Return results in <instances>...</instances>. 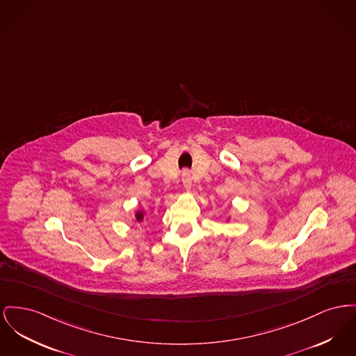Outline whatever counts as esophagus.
Returning <instances> with one entry per match:
<instances>
[{
    "label": "esophagus",
    "mask_w": 356,
    "mask_h": 356,
    "mask_svg": "<svg viewBox=\"0 0 356 356\" xmlns=\"http://www.w3.org/2000/svg\"><path fill=\"white\" fill-rule=\"evenodd\" d=\"M181 183L184 186V188L191 189L192 187V179H191V175H189L188 170H184L183 175H181Z\"/></svg>",
    "instance_id": "1"
}]
</instances>
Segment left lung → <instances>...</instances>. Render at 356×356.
<instances>
[{
  "label": "left lung",
  "mask_w": 356,
  "mask_h": 356,
  "mask_svg": "<svg viewBox=\"0 0 356 356\" xmlns=\"http://www.w3.org/2000/svg\"><path fill=\"white\" fill-rule=\"evenodd\" d=\"M229 220H230V218H229V219H227V222H229Z\"/></svg>",
  "instance_id": "obj_1"
}]
</instances>
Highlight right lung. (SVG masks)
<instances>
[{
	"label": "right lung",
	"mask_w": 356,
	"mask_h": 356,
	"mask_svg": "<svg viewBox=\"0 0 356 356\" xmlns=\"http://www.w3.org/2000/svg\"><path fill=\"white\" fill-rule=\"evenodd\" d=\"M145 215H147L145 209H137V211L134 212V218H133V220H134V222H137V223H140V222H143V220L145 219Z\"/></svg>",
	"instance_id": "1"
}]
</instances>
